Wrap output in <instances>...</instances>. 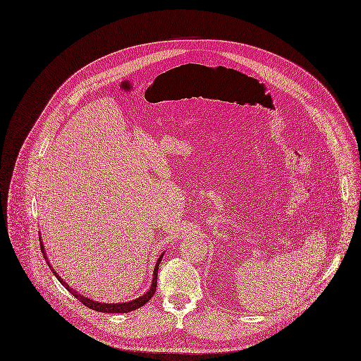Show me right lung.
Returning <instances> with one entry per match:
<instances>
[{
	"mask_svg": "<svg viewBox=\"0 0 361 361\" xmlns=\"http://www.w3.org/2000/svg\"><path fill=\"white\" fill-rule=\"evenodd\" d=\"M39 238H40V248H42L43 257H44V259H46L49 268L51 269V272H53V274L56 275V278L60 281V283H61L64 288H67L75 298H78L82 304H85L86 307L92 308V310H94V311H99V312H110V314L130 312V311H134V310H137V308L145 305V304L152 298V295L156 293V286H157V269H159V264H160V261H161V258H163V254L159 257V259H157V262H156V267H154V269H153V278H152L150 288L145 293L144 295H141V297H138V298H135V300H133V301H128V302H113V304H109V302H97V301H93V300H90V298H86L85 295H82L80 293H78L76 290H73L64 279H61V276L54 271V268H53V267L50 265V262H49V258H47V255H46V250H44L42 237H39Z\"/></svg>",
	"mask_w": 361,
	"mask_h": 361,
	"instance_id": "add662e5",
	"label": "right lung"
}]
</instances>
